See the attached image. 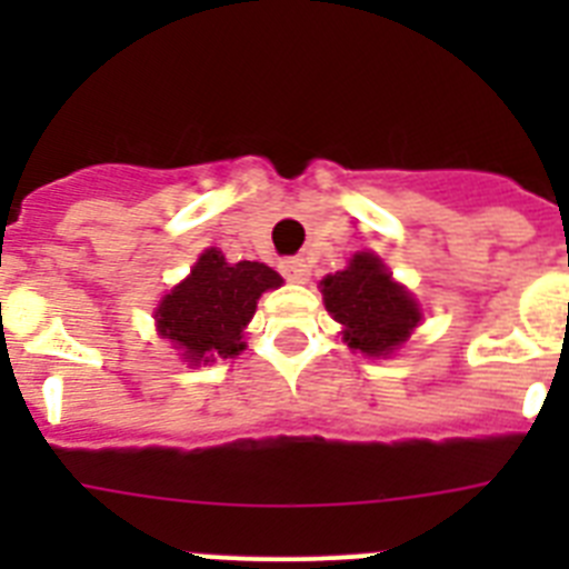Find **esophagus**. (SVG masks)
<instances>
[{"label":"esophagus","mask_w":569,"mask_h":569,"mask_svg":"<svg viewBox=\"0 0 569 569\" xmlns=\"http://www.w3.org/2000/svg\"><path fill=\"white\" fill-rule=\"evenodd\" d=\"M281 273L288 281H296V284H305L310 279V268L305 264V259H284L281 261Z\"/></svg>","instance_id":"34e87169"}]
</instances>
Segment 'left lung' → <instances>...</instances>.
<instances>
[{"label":"left lung","instance_id":"1","mask_svg":"<svg viewBox=\"0 0 569 569\" xmlns=\"http://www.w3.org/2000/svg\"><path fill=\"white\" fill-rule=\"evenodd\" d=\"M321 296L347 347L370 359L399 350L421 321L413 296L373 253H356L345 270L321 279Z\"/></svg>","mask_w":569,"mask_h":569}]
</instances>
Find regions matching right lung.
<instances>
[{
	"mask_svg": "<svg viewBox=\"0 0 569 569\" xmlns=\"http://www.w3.org/2000/svg\"><path fill=\"white\" fill-rule=\"evenodd\" d=\"M281 288V276L261 261L230 264L222 250L208 248L190 276L156 308V330L190 365L233 359L244 350V328L264 290Z\"/></svg>",
	"mask_w": 569,
	"mask_h": 569,
	"instance_id": "right-lung-1",
	"label": "right lung"
}]
</instances>
